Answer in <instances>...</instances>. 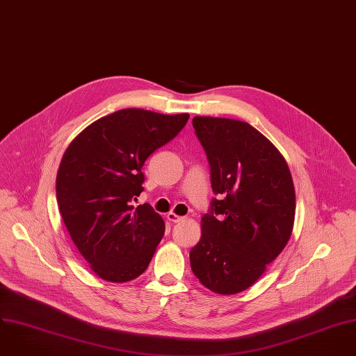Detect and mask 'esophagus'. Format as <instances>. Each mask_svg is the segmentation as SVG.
I'll use <instances>...</instances> for the list:
<instances>
[{
	"label": "esophagus",
	"mask_w": 356,
	"mask_h": 356,
	"mask_svg": "<svg viewBox=\"0 0 356 356\" xmlns=\"http://www.w3.org/2000/svg\"><path fill=\"white\" fill-rule=\"evenodd\" d=\"M166 218H168V220H169V222H173V223H176V222H180V220L183 219V216H179V215L173 213V212H169Z\"/></svg>",
	"instance_id": "obj_1"
}]
</instances>
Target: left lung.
<instances>
[{
    "label": "left lung",
    "mask_w": 356,
    "mask_h": 356,
    "mask_svg": "<svg viewBox=\"0 0 356 356\" xmlns=\"http://www.w3.org/2000/svg\"><path fill=\"white\" fill-rule=\"evenodd\" d=\"M193 127L218 198L201 219L191 270L215 293H239L264 274L291 238L292 176L280 151L249 123L197 115Z\"/></svg>",
    "instance_id": "left-lung-1"
}]
</instances>
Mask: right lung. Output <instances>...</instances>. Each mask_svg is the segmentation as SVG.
Returning a JSON list of instances; mask_svg holds the SVG:
<instances>
[{"label":"right lung","mask_w":356,"mask_h":356,"mask_svg":"<svg viewBox=\"0 0 356 356\" xmlns=\"http://www.w3.org/2000/svg\"><path fill=\"white\" fill-rule=\"evenodd\" d=\"M188 114L123 108L88 126L67 148L56 194L71 239L102 280L129 282L149 266L165 222L143 193V166L173 140Z\"/></svg>","instance_id":"right-lung-1"}]
</instances>
